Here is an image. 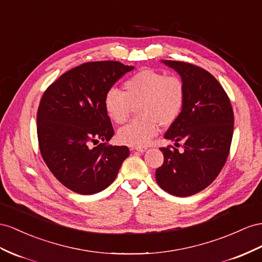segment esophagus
Masks as SVG:
<instances>
[{"mask_svg":"<svg viewBox=\"0 0 262 262\" xmlns=\"http://www.w3.org/2000/svg\"><path fill=\"white\" fill-rule=\"evenodd\" d=\"M132 150H136V151H139V152H144L147 150L146 147H133Z\"/></svg>","mask_w":262,"mask_h":262,"instance_id":"obj_1","label":"esophagus"}]
</instances>
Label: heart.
<instances>
[{"instance_id": "1", "label": "heart", "mask_w": 262, "mask_h": 262, "mask_svg": "<svg viewBox=\"0 0 262 262\" xmlns=\"http://www.w3.org/2000/svg\"><path fill=\"white\" fill-rule=\"evenodd\" d=\"M124 92L111 89L104 96V107L114 123L124 124L137 106L139 117L120 128V143L144 147L157 135L159 124L169 126L180 116L186 100V85L177 75H166L152 69L134 73L123 83Z\"/></svg>"}]
</instances>
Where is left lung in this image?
I'll list each match as a JSON object with an SVG mask.
<instances>
[{"instance_id": "1", "label": "left lung", "mask_w": 262, "mask_h": 262, "mask_svg": "<svg viewBox=\"0 0 262 262\" xmlns=\"http://www.w3.org/2000/svg\"><path fill=\"white\" fill-rule=\"evenodd\" d=\"M179 73L186 85L184 110L165 134L183 144L162 147L164 164L156 182L168 193L188 197L204 190L224 168L233 134V111L227 93L209 72L187 62L163 61Z\"/></svg>"}]
</instances>
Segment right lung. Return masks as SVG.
Listing matches in <instances>:
<instances>
[{"mask_svg": "<svg viewBox=\"0 0 262 262\" xmlns=\"http://www.w3.org/2000/svg\"><path fill=\"white\" fill-rule=\"evenodd\" d=\"M133 69L116 61L87 62L43 94L36 116L39 151L55 178L74 192L93 195L107 188L129 155L127 146L107 144L114 128L104 96Z\"/></svg>", "mask_w": 262, "mask_h": 262, "instance_id": "obj_1", "label": "right lung"}]
</instances>
